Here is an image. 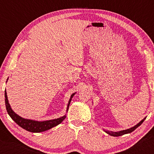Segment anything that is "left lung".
Here are the masks:
<instances>
[{
    "instance_id": "obj_1",
    "label": "left lung",
    "mask_w": 154,
    "mask_h": 154,
    "mask_svg": "<svg viewBox=\"0 0 154 154\" xmlns=\"http://www.w3.org/2000/svg\"><path fill=\"white\" fill-rule=\"evenodd\" d=\"M146 119V117H145L144 119L140 121V122L137 124L136 125H135L134 126H133L132 128H128V129L123 130H121V131H119V132H112V131H109V130H104V131L106 133H107L108 134H109L110 136H122L124 134H129L130 132H132L134 130H136L137 128L141 125V124L143 123V121H144V120Z\"/></svg>"
}]
</instances>
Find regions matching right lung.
<instances>
[{
    "label": "right lung",
    "instance_id": "obj_1",
    "mask_svg": "<svg viewBox=\"0 0 154 154\" xmlns=\"http://www.w3.org/2000/svg\"><path fill=\"white\" fill-rule=\"evenodd\" d=\"M7 81H6V82H7ZM75 93H74L72 94L69 100L67 110H66L67 112L68 111V109H69V106L71 99L73 98V97L74 96V94ZM5 97L6 109V110H7L8 114H9V116H11V119L14 120L18 126L22 127V128L26 130L28 132L37 133V132H42L46 131L52 128L53 127L57 126L58 124L61 123L62 121L66 118V115H64L63 116L58 118V119L49 120H44V121H38V120H31V119H24V118L20 116L17 114H16L12 109V108L11 105H10L9 102H8L7 93H6V90L5 93Z\"/></svg>",
    "mask_w": 154,
    "mask_h": 154
}]
</instances>
